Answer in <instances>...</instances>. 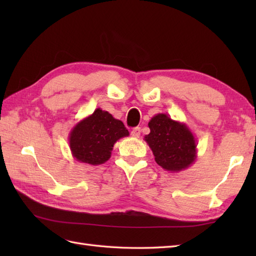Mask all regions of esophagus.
I'll use <instances>...</instances> for the list:
<instances>
[{
	"label": "esophagus",
	"instance_id": "1",
	"mask_svg": "<svg viewBox=\"0 0 256 256\" xmlns=\"http://www.w3.org/2000/svg\"><path fill=\"white\" fill-rule=\"evenodd\" d=\"M131 135L133 138H140V128H134L132 131H131Z\"/></svg>",
	"mask_w": 256,
	"mask_h": 256
}]
</instances>
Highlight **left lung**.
<instances>
[{
  "mask_svg": "<svg viewBox=\"0 0 256 256\" xmlns=\"http://www.w3.org/2000/svg\"><path fill=\"white\" fill-rule=\"evenodd\" d=\"M150 134L144 140L153 152L155 162L167 172L187 170L197 158V143L186 124L158 113L148 122Z\"/></svg>",
  "mask_w": 256,
  "mask_h": 256,
  "instance_id": "1",
  "label": "left lung"
}]
</instances>
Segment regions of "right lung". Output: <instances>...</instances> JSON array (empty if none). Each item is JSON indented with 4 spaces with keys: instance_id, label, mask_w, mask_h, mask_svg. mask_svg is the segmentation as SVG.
Instances as JSON below:
<instances>
[{
    "instance_id": "obj_1",
    "label": "right lung",
    "mask_w": 256,
    "mask_h": 256,
    "mask_svg": "<svg viewBox=\"0 0 256 256\" xmlns=\"http://www.w3.org/2000/svg\"><path fill=\"white\" fill-rule=\"evenodd\" d=\"M128 135L122 121L98 108L70 131L69 148L76 160L96 166L108 160L114 144Z\"/></svg>"
}]
</instances>
